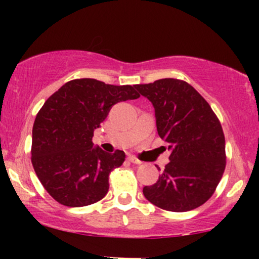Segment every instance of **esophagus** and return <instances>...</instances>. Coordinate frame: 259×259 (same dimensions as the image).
I'll return each mask as SVG.
<instances>
[{
  "label": "esophagus",
  "mask_w": 259,
  "mask_h": 259,
  "mask_svg": "<svg viewBox=\"0 0 259 259\" xmlns=\"http://www.w3.org/2000/svg\"><path fill=\"white\" fill-rule=\"evenodd\" d=\"M127 159H129L132 163H134V164H141V163H142L141 160L138 159L136 157H134V156H129V157H127Z\"/></svg>",
  "instance_id": "obj_1"
}]
</instances>
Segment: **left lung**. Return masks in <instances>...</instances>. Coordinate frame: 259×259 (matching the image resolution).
I'll return each instance as SVG.
<instances>
[{"mask_svg": "<svg viewBox=\"0 0 259 259\" xmlns=\"http://www.w3.org/2000/svg\"><path fill=\"white\" fill-rule=\"evenodd\" d=\"M135 89L153 105L157 132L170 151V162L153 185L144 187V196L170 212L202 206L214 194L227 164L221 121L183 80L159 79Z\"/></svg>", "mask_w": 259, "mask_h": 259, "instance_id": "left-lung-1", "label": "left lung"}]
</instances>
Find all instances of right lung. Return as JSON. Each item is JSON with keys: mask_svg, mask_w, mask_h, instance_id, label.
I'll return each instance as SVG.
<instances>
[{"mask_svg": "<svg viewBox=\"0 0 259 259\" xmlns=\"http://www.w3.org/2000/svg\"><path fill=\"white\" fill-rule=\"evenodd\" d=\"M139 97L135 86L85 78L65 82L47 99L32 126L31 163L56 201L67 207H84L105 197L109 173L123 164L125 153L94 147V132L112 106Z\"/></svg>", "mask_w": 259, "mask_h": 259, "instance_id": "add662e5", "label": "right lung"}]
</instances>
